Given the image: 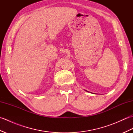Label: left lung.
<instances>
[{"instance_id":"8db88e82","label":"left lung","mask_w":133,"mask_h":133,"mask_svg":"<svg viewBox=\"0 0 133 133\" xmlns=\"http://www.w3.org/2000/svg\"><path fill=\"white\" fill-rule=\"evenodd\" d=\"M85 91H87V92H88V91H87V90H85Z\"/></svg>"}]
</instances>
